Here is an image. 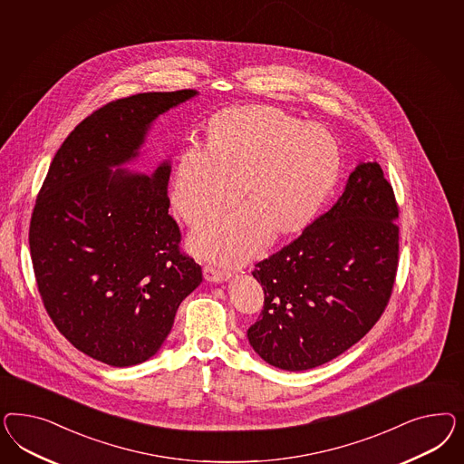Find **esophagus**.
<instances>
[{"mask_svg": "<svg viewBox=\"0 0 464 464\" xmlns=\"http://www.w3.org/2000/svg\"><path fill=\"white\" fill-rule=\"evenodd\" d=\"M204 277L208 282H225L229 279V274L225 270L208 266V267H204Z\"/></svg>", "mask_w": 464, "mask_h": 464, "instance_id": "esophagus-1", "label": "esophagus"}]
</instances>
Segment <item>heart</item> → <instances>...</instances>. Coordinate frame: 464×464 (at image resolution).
Segmentation results:
<instances>
[{
  "label": "heart",
  "instance_id": "1",
  "mask_svg": "<svg viewBox=\"0 0 464 464\" xmlns=\"http://www.w3.org/2000/svg\"><path fill=\"white\" fill-rule=\"evenodd\" d=\"M340 148L320 126L267 105L219 113L209 144L185 148L173 179L171 200L188 225L248 200L237 211L200 226L190 246L198 256L238 264L276 235L303 229L337 182Z\"/></svg>",
  "mask_w": 464,
  "mask_h": 464
}]
</instances>
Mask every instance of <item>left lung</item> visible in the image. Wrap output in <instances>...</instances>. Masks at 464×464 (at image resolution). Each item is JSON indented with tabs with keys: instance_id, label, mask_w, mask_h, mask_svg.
<instances>
[{
	"instance_id": "8db88e82",
	"label": "left lung",
	"mask_w": 464,
	"mask_h": 464,
	"mask_svg": "<svg viewBox=\"0 0 464 464\" xmlns=\"http://www.w3.org/2000/svg\"><path fill=\"white\" fill-rule=\"evenodd\" d=\"M398 206L378 161L281 252L258 262L264 311L246 332L267 364L306 371L351 349L380 320L398 267Z\"/></svg>"
}]
</instances>
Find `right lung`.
<instances>
[{
	"label": "right lung",
	"instance_id": "obj_1",
	"mask_svg": "<svg viewBox=\"0 0 464 464\" xmlns=\"http://www.w3.org/2000/svg\"><path fill=\"white\" fill-rule=\"evenodd\" d=\"M198 95L151 92L115 100L74 127L57 150L30 221V255L44 306L71 343L113 367L161 349L202 268L179 252L169 214L171 163L126 169L156 119Z\"/></svg>",
	"mask_w": 464,
	"mask_h": 464
}]
</instances>
